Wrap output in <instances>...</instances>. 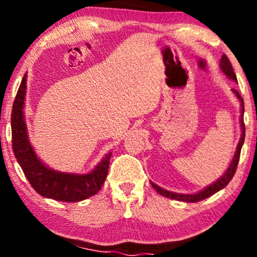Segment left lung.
I'll return each mask as SVG.
<instances>
[{"label":"left lung","instance_id":"obj_1","mask_svg":"<svg viewBox=\"0 0 257 257\" xmlns=\"http://www.w3.org/2000/svg\"><path fill=\"white\" fill-rule=\"evenodd\" d=\"M220 67L221 70H222V72L225 73L228 78L233 79V81L237 82V77H235V73L233 71V67L231 63H229L228 58L226 57L225 54L222 55V58H221V61H220ZM233 93L237 95V98L239 99L240 101V106H241V114H240V126H241V135H240V140L239 143H238V146H237V151L234 153V157H233L231 164H229L228 169L226 170V173L223 174L222 176H221L220 179H217V181H215L214 184L209 185L208 187H205L204 190H202L200 192L198 193H193V194H182V193H175V192H170V191H167V190H163L162 187H159L156 184H153L151 182L152 187L155 188L157 192L161 194V196L163 197H167V198H170V199H175V200H180V202H186V203H196V202H199V200H203L205 198H208V197L213 196L214 193L219 192L220 190H222L223 187H226L227 185H228V182L231 181L233 176H234V173L235 170H237V166H238V162H239V157H240V150H241V146H243L244 144V139H245V125H244V119H243V113H244V101L243 99H241V96L239 95V93H238L235 89H232Z\"/></svg>","mask_w":257,"mask_h":257}]
</instances>
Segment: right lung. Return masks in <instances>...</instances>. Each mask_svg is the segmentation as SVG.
Instances as JSON below:
<instances>
[{
  "instance_id": "add662e5",
  "label": "right lung",
  "mask_w": 257,
  "mask_h": 257,
  "mask_svg": "<svg viewBox=\"0 0 257 257\" xmlns=\"http://www.w3.org/2000/svg\"><path fill=\"white\" fill-rule=\"evenodd\" d=\"M25 94L26 73L18 89L12 110V146L18 163L34 190L46 198L60 202H79L98 193L107 176L112 152L107 153L95 169L88 174L61 173L44 166L35 153L28 138L23 111Z\"/></svg>"
}]
</instances>
